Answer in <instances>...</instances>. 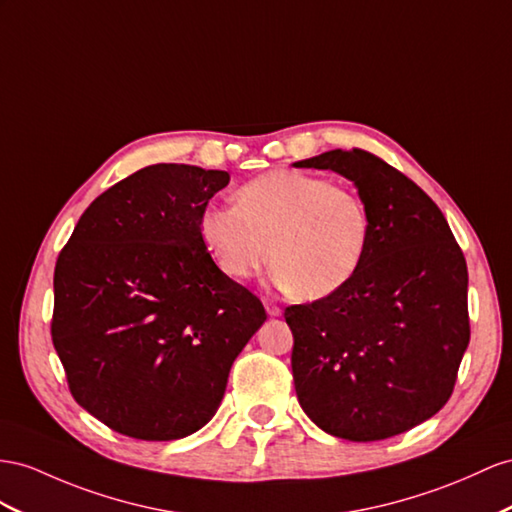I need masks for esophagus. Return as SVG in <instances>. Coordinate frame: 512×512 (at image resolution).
Returning a JSON list of instances; mask_svg holds the SVG:
<instances>
[{"label": "esophagus", "mask_w": 512, "mask_h": 512, "mask_svg": "<svg viewBox=\"0 0 512 512\" xmlns=\"http://www.w3.org/2000/svg\"><path fill=\"white\" fill-rule=\"evenodd\" d=\"M264 307L268 311V316H272V318H279L281 316V307L277 303H272L270 298H264Z\"/></svg>", "instance_id": "1"}]
</instances>
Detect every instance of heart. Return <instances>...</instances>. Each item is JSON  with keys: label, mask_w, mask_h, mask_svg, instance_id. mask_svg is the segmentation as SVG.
I'll list each match as a JSON object with an SVG mask.
<instances>
[{"label": "heart", "mask_w": 512, "mask_h": 512, "mask_svg": "<svg viewBox=\"0 0 512 512\" xmlns=\"http://www.w3.org/2000/svg\"><path fill=\"white\" fill-rule=\"evenodd\" d=\"M201 240L220 270L246 281L272 259V279L298 298L342 290L359 272L372 220L361 196L300 170H272L235 194V205H209Z\"/></svg>", "instance_id": "obj_1"}]
</instances>
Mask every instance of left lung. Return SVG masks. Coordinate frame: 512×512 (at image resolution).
Listing matches in <instances>:
<instances>
[{
  "label": "left lung",
  "mask_w": 512,
  "mask_h": 512,
  "mask_svg": "<svg viewBox=\"0 0 512 512\" xmlns=\"http://www.w3.org/2000/svg\"><path fill=\"white\" fill-rule=\"evenodd\" d=\"M294 166L355 181L372 220L352 281L285 309L298 402L339 439L400 435L454 391L469 344L463 251L435 201L374 153L335 149Z\"/></svg>",
  "instance_id": "obj_1"
}]
</instances>
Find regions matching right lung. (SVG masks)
<instances>
[{
    "label": "right lung",
    "instance_id": "obj_1",
    "mask_svg": "<svg viewBox=\"0 0 512 512\" xmlns=\"http://www.w3.org/2000/svg\"><path fill=\"white\" fill-rule=\"evenodd\" d=\"M225 170L153 164L88 205L54 272L51 339L75 402L121 435L203 428L229 370L266 322L199 233Z\"/></svg>",
    "mask_w": 512,
    "mask_h": 512
}]
</instances>
